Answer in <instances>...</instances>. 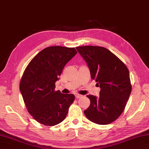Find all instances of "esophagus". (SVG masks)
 I'll use <instances>...</instances> for the list:
<instances>
[{"instance_id": "esophagus-1", "label": "esophagus", "mask_w": 149, "mask_h": 149, "mask_svg": "<svg viewBox=\"0 0 149 149\" xmlns=\"http://www.w3.org/2000/svg\"><path fill=\"white\" fill-rule=\"evenodd\" d=\"M81 97H83V96L81 95V94H75V98H81Z\"/></svg>"}]
</instances>
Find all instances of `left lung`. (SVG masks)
Returning a JSON list of instances; mask_svg holds the SVG:
<instances>
[{
	"mask_svg": "<svg viewBox=\"0 0 149 149\" xmlns=\"http://www.w3.org/2000/svg\"><path fill=\"white\" fill-rule=\"evenodd\" d=\"M87 63L91 78L101 90L98 98L87 95L91 104L84 113L89 120L105 125L120 117L132 91L129 70L107 49L93 45L76 47Z\"/></svg>",
	"mask_w": 149,
	"mask_h": 149,
	"instance_id": "1",
	"label": "left lung"
}]
</instances>
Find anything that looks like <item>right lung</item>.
<instances>
[{
	"label": "right lung",
	"mask_w": 149,
	"mask_h": 149,
	"mask_svg": "<svg viewBox=\"0 0 149 149\" xmlns=\"http://www.w3.org/2000/svg\"><path fill=\"white\" fill-rule=\"evenodd\" d=\"M77 53L74 47H46L32 59L24 71L20 91L28 112L39 123L52 126L65 118L75 96L56 91L55 82Z\"/></svg>",
	"instance_id": "right-lung-1"
}]
</instances>
